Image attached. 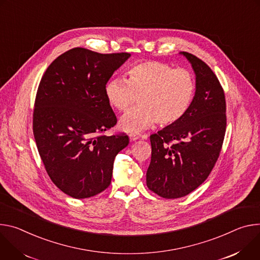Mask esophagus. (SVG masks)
<instances>
[{"instance_id":"obj_1","label":"esophagus","mask_w":260,"mask_h":260,"mask_svg":"<svg viewBox=\"0 0 260 260\" xmlns=\"http://www.w3.org/2000/svg\"><path fill=\"white\" fill-rule=\"evenodd\" d=\"M129 138H130V140H131V141H135V140H137L138 138H140V136H139L138 134L131 133V134H129Z\"/></svg>"}]
</instances>
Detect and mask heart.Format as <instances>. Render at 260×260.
I'll return each instance as SVG.
<instances>
[{
    "instance_id": "1",
    "label": "heart",
    "mask_w": 260,
    "mask_h": 260,
    "mask_svg": "<svg viewBox=\"0 0 260 260\" xmlns=\"http://www.w3.org/2000/svg\"><path fill=\"white\" fill-rule=\"evenodd\" d=\"M128 78H112L105 84L108 104L120 112L129 110L137 99L140 106L125 114L120 126L138 132L158 124L172 126L180 122L193 102L196 80L191 71L158 61H143L127 71Z\"/></svg>"
}]
</instances>
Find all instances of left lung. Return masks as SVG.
Wrapping results in <instances>:
<instances>
[{
    "label": "left lung",
    "instance_id": "1",
    "mask_svg": "<svg viewBox=\"0 0 260 260\" xmlns=\"http://www.w3.org/2000/svg\"><path fill=\"white\" fill-rule=\"evenodd\" d=\"M196 75V92L185 117L151 135L152 157L147 186L157 195L175 199L203 184L213 170L226 130V101L212 69L183 51Z\"/></svg>",
    "mask_w": 260,
    "mask_h": 260
}]
</instances>
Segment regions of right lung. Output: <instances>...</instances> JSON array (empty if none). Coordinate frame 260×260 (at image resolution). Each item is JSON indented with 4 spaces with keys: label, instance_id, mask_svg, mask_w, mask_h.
<instances>
[{
    "label": "right lung",
    "instance_id": "add662e5",
    "mask_svg": "<svg viewBox=\"0 0 260 260\" xmlns=\"http://www.w3.org/2000/svg\"><path fill=\"white\" fill-rule=\"evenodd\" d=\"M130 56L72 48L48 66L35 99L33 133L52 183L73 198L108 188L113 161L129 143L125 133L104 132L117 124L105 84Z\"/></svg>",
    "mask_w": 260,
    "mask_h": 260
}]
</instances>
